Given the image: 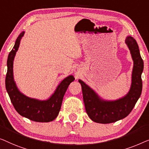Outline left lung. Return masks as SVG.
I'll return each instance as SVG.
<instances>
[{"label":"left lung","mask_w":149,"mask_h":149,"mask_svg":"<svg viewBox=\"0 0 149 149\" xmlns=\"http://www.w3.org/2000/svg\"><path fill=\"white\" fill-rule=\"evenodd\" d=\"M125 42L134 62L131 86L126 95L116 100L104 99L88 85L78 79L82 90L86 111L90 118L96 123H110L125 118L134 107L141 95L143 60L140 56L138 44L133 37L127 36Z\"/></svg>","instance_id":"1"}]
</instances>
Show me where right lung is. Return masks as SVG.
I'll use <instances>...</instances> for the list:
<instances>
[{"instance_id":"right-lung-1","label":"right lung","mask_w":149,"mask_h":149,"mask_svg":"<svg viewBox=\"0 0 149 149\" xmlns=\"http://www.w3.org/2000/svg\"><path fill=\"white\" fill-rule=\"evenodd\" d=\"M24 33L25 32H22L19 35L12 51L8 56L7 73L5 79L6 89L13 105L19 114L36 122H49L58 116L65 93L69 85L74 81L75 78L72 75L64 78L58 84L51 96L46 100L31 98L23 94L15 81L13 61Z\"/></svg>"}]
</instances>
